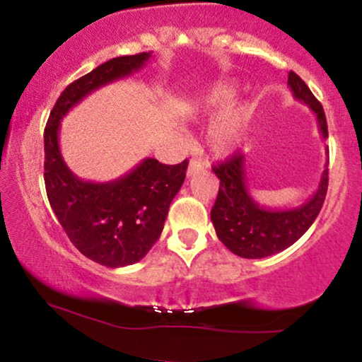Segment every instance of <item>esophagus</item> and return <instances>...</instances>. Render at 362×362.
Here are the masks:
<instances>
[{
    "instance_id": "34e87169",
    "label": "esophagus",
    "mask_w": 362,
    "mask_h": 362,
    "mask_svg": "<svg viewBox=\"0 0 362 362\" xmlns=\"http://www.w3.org/2000/svg\"><path fill=\"white\" fill-rule=\"evenodd\" d=\"M204 170V161L197 160V158H194V160H190L189 163V170H187V177H192L195 173L202 172Z\"/></svg>"
}]
</instances>
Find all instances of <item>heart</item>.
<instances>
[{
    "mask_svg": "<svg viewBox=\"0 0 362 362\" xmlns=\"http://www.w3.org/2000/svg\"><path fill=\"white\" fill-rule=\"evenodd\" d=\"M235 97V88L226 83H219L199 97L195 109L207 119H216L209 129V139L213 151L228 155L240 146L248 122V109L242 105H230Z\"/></svg>",
    "mask_w": 362,
    "mask_h": 362,
    "instance_id": "b5f03b06",
    "label": "heart"
}]
</instances>
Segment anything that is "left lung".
Here are the masks:
<instances>
[{
	"mask_svg": "<svg viewBox=\"0 0 362 362\" xmlns=\"http://www.w3.org/2000/svg\"><path fill=\"white\" fill-rule=\"evenodd\" d=\"M288 85L298 100L315 112L323 139L328 138L327 119L306 83L289 71ZM219 178V192L211 209V221L228 250L243 259H264L286 250L306 233L322 209L328 189V168L323 170L317 192L310 201L293 209H267L253 201L245 175V155L235 153L213 167Z\"/></svg>",
	"mask_w": 362,
	"mask_h": 362,
	"instance_id": "obj_1",
	"label": "left lung"
}]
</instances>
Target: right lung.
<instances>
[{"label": "right lung", "mask_w": 362, "mask_h": 362, "mask_svg": "<svg viewBox=\"0 0 362 362\" xmlns=\"http://www.w3.org/2000/svg\"><path fill=\"white\" fill-rule=\"evenodd\" d=\"M151 52L103 62L68 85L51 110L44 131V182L57 221L83 255L105 267L136 264L160 238L189 161L163 165L146 158L117 180L95 184L78 178L59 149L61 119L86 95L139 71Z\"/></svg>", "instance_id": "add662e5"}]
</instances>
